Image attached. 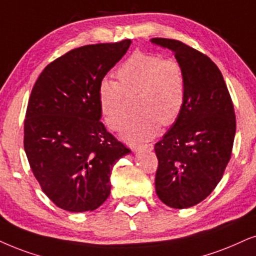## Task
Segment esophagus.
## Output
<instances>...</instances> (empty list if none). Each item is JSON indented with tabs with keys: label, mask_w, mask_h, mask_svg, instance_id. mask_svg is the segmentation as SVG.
<instances>
[{
	"label": "esophagus",
	"mask_w": 256,
	"mask_h": 256,
	"mask_svg": "<svg viewBox=\"0 0 256 256\" xmlns=\"http://www.w3.org/2000/svg\"><path fill=\"white\" fill-rule=\"evenodd\" d=\"M154 145L152 144H145V145H138V146H134V151H142V150H152Z\"/></svg>",
	"instance_id": "esophagus-1"
}]
</instances>
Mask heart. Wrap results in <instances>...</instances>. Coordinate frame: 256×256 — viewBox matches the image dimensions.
<instances>
[{"instance_id": "b5f03b06", "label": "heart", "mask_w": 256, "mask_h": 256, "mask_svg": "<svg viewBox=\"0 0 256 256\" xmlns=\"http://www.w3.org/2000/svg\"><path fill=\"white\" fill-rule=\"evenodd\" d=\"M119 84L104 79L98 88V102L106 125L117 131L128 117L125 94L138 90L136 108L120 137L128 144H140L154 138L162 124L176 122L186 100V76L182 66L160 56L136 52L117 70Z\"/></svg>"}]
</instances>
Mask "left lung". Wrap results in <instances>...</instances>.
Instances as JSON below:
<instances>
[{
    "label": "left lung",
    "mask_w": 256,
    "mask_h": 256,
    "mask_svg": "<svg viewBox=\"0 0 256 256\" xmlns=\"http://www.w3.org/2000/svg\"><path fill=\"white\" fill-rule=\"evenodd\" d=\"M151 44L170 50L186 76L182 112L154 145L157 196L174 209L196 206L222 178L236 131L234 106L218 67L204 54L171 38Z\"/></svg>",
    "instance_id": "obj_1"
}]
</instances>
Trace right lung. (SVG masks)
<instances>
[{
    "instance_id": "obj_1",
    "label": "right lung",
    "mask_w": 256,
    "mask_h": 256,
    "mask_svg": "<svg viewBox=\"0 0 256 256\" xmlns=\"http://www.w3.org/2000/svg\"><path fill=\"white\" fill-rule=\"evenodd\" d=\"M131 40L88 44L48 64L32 90L24 151L35 178L59 208L93 212L111 192L112 168L130 150L100 122L98 88Z\"/></svg>"
}]
</instances>
